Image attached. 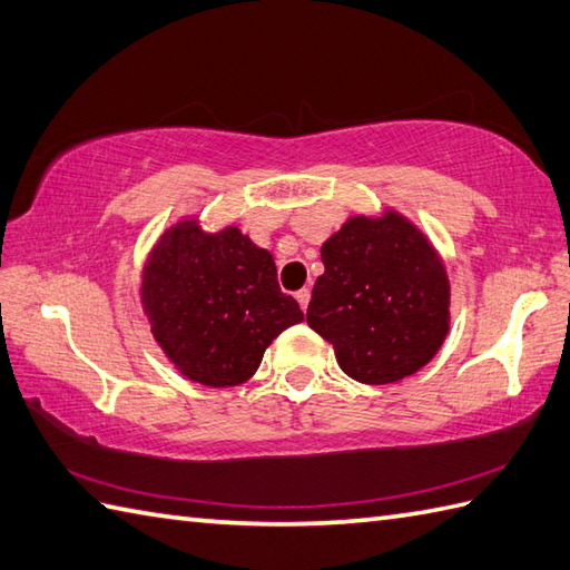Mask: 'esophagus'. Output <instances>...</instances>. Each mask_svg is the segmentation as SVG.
Segmentation results:
<instances>
[{"label":"esophagus","mask_w":570,"mask_h":570,"mask_svg":"<svg viewBox=\"0 0 570 570\" xmlns=\"http://www.w3.org/2000/svg\"><path fill=\"white\" fill-rule=\"evenodd\" d=\"M309 297H312V293L309 289L305 287V289H299V293H295V299L299 302V307H302V312H307V305H309Z\"/></svg>","instance_id":"1"}]
</instances>
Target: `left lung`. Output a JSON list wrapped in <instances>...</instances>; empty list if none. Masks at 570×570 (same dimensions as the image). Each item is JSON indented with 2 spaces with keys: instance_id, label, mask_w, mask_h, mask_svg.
<instances>
[{
  "instance_id": "8db88e82",
  "label": "left lung",
  "mask_w": 570,
  "mask_h": 570,
  "mask_svg": "<svg viewBox=\"0 0 570 570\" xmlns=\"http://www.w3.org/2000/svg\"><path fill=\"white\" fill-rule=\"evenodd\" d=\"M307 324L348 377L397 383L436 356L451 326L446 263L397 209L353 214L322 244Z\"/></svg>"
}]
</instances>
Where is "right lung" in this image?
<instances>
[{
  "label": "right lung",
  "mask_w": 570,
  "mask_h": 570,
  "mask_svg": "<svg viewBox=\"0 0 570 570\" xmlns=\"http://www.w3.org/2000/svg\"><path fill=\"white\" fill-rule=\"evenodd\" d=\"M138 295L168 363L207 387L250 381L273 338L305 320L277 285L271 250L234 224L209 229L197 214L158 236Z\"/></svg>",
  "instance_id": "1"
}]
</instances>
